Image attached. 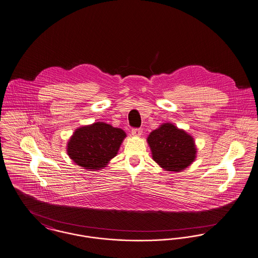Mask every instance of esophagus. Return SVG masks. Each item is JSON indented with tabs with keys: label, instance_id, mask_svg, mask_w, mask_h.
<instances>
[{
	"label": "esophagus",
	"instance_id": "34e87169",
	"mask_svg": "<svg viewBox=\"0 0 258 258\" xmlns=\"http://www.w3.org/2000/svg\"><path fill=\"white\" fill-rule=\"evenodd\" d=\"M142 133H143V129H141V128H133L132 129V135L133 136L139 137L142 135Z\"/></svg>",
	"mask_w": 258,
	"mask_h": 258
}]
</instances>
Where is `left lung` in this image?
Segmentation results:
<instances>
[{"instance_id":"8db88e82","label":"left lung","mask_w":258,"mask_h":258,"mask_svg":"<svg viewBox=\"0 0 258 258\" xmlns=\"http://www.w3.org/2000/svg\"><path fill=\"white\" fill-rule=\"evenodd\" d=\"M147 141L153 160L167 171H182L195 161L197 149L192 136L171 123L162 124Z\"/></svg>"}]
</instances>
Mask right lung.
<instances>
[{
    "mask_svg": "<svg viewBox=\"0 0 258 258\" xmlns=\"http://www.w3.org/2000/svg\"><path fill=\"white\" fill-rule=\"evenodd\" d=\"M126 133L104 122L78 128L67 145V153L74 163L89 170L105 167L117 155Z\"/></svg>",
    "mask_w": 258,
    "mask_h": 258,
    "instance_id": "right-lung-1",
    "label": "right lung"
}]
</instances>
